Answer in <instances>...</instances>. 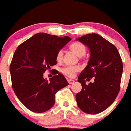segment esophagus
I'll return each mask as SVG.
<instances>
[{
  "label": "esophagus",
  "mask_w": 131,
  "mask_h": 131,
  "mask_svg": "<svg viewBox=\"0 0 131 131\" xmlns=\"http://www.w3.org/2000/svg\"><path fill=\"white\" fill-rule=\"evenodd\" d=\"M68 82L69 84H73L75 81L74 80H72V79H68Z\"/></svg>",
  "instance_id": "34e87169"
}]
</instances>
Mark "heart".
<instances>
[{
    "label": "heart",
    "mask_w": 131,
    "mask_h": 131,
    "mask_svg": "<svg viewBox=\"0 0 131 131\" xmlns=\"http://www.w3.org/2000/svg\"><path fill=\"white\" fill-rule=\"evenodd\" d=\"M70 49L79 57L84 56L86 53L85 46L80 42H72L70 45ZM62 58L63 51L61 50V51H58L57 56H56V59H57V61H61ZM79 70L80 69L78 67H66V68L63 69L61 72H63V74H64L65 75H66L69 77H74L75 76V74L77 72H78Z\"/></svg>",
    "instance_id": "1"
}]
</instances>
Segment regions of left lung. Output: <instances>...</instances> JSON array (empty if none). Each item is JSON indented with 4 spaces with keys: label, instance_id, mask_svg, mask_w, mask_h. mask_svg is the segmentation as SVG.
<instances>
[{
    "label": "left lung",
    "instance_id": "8db88e82",
    "mask_svg": "<svg viewBox=\"0 0 131 131\" xmlns=\"http://www.w3.org/2000/svg\"><path fill=\"white\" fill-rule=\"evenodd\" d=\"M76 40L90 51L87 66L78 76L82 90L76 95L79 108L89 114L102 112L109 107L120 91L123 66L118 49L97 34H89ZM94 78L89 85L86 81Z\"/></svg>",
    "mask_w": 131,
    "mask_h": 131
}]
</instances>
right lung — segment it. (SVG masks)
<instances>
[{
    "label": "right lung",
    "mask_w": 131,
    "mask_h": 131,
    "mask_svg": "<svg viewBox=\"0 0 131 131\" xmlns=\"http://www.w3.org/2000/svg\"><path fill=\"white\" fill-rule=\"evenodd\" d=\"M70 40L69 36L38 33L15 51L10 66L13 89L30 111L42 113L50 110L55 104L56 93L69 84L57 71L49 82L43 74L57 63L58 51Z\"/></svg>",
    "instance_id": "obj_1"
}]
</instances>
